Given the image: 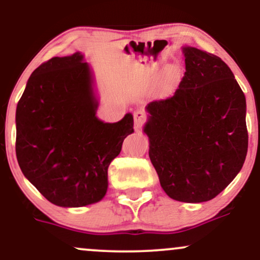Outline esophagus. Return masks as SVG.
Listing matches in <instances>:
<instances>
[{"mask_svg": "<svg viewBox=\"0 0 260 260\" xmlns=\"http://www.w3.org/2000/svg\"><path fill=\"white\" fill-rule=\"evenodd\" d=\"M133 118L134 126L137 128H140L145 123V121H147V115H145V112L142 111V110H137V111H134L133 113Z\"/></svg>", "mask_w": 260, "mask_h": 260, "instance_id": "obj_1", "label": "esophagus"}]
</instances>
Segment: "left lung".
Wrapping results in <instances>:
<instances>
[{
    "label": "left lung",
    "mask_w": 260,
    "mask_h": 260,
    "mask_svg": "<svg viewBox=\"0 0 260 260\" xmlns=\"http://www.w3.org/2000/svg\"><path fill=\"white\" fill-rule=\"evenodd\" d=\"M186 72L174 95L148 104L149 157L170 198H215L242 169L248 149L246 98L217 56L183 47Z\"/></svg>",
    "instance_id": "obj_1"
}]
</instances>
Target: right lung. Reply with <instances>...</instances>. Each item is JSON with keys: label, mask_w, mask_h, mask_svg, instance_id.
<instances>
[{"label": "right lung", "mask_w": 260, "mask_h": 260, "mask_svg": "<svg viewBox=\"0 0 260 260\" xmlns=\"http://www.w3.org/2000/svg\"><path fill=\"white\" fill-rule=\"evenodd\" d=\"M89 64L79 52L52 57L26 83L17 105L16 154L23 175L52 204L78 208L101 201L107 169L133 133V116L96 117Z\"/></svg>", "instance_id": "right-lung-1"}]
</instances>
